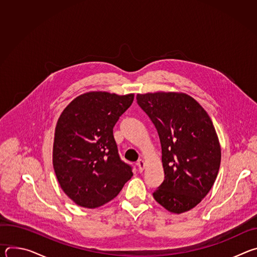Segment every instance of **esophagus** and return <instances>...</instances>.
<instances>
[{
    "mask_svg": "<svg viewBox=\"0 0 257 257\" xmlns=\"http://www.w3.org/2000/svg\"><path fill=\"white\" fill-rule=\"evenodd\" d=\"M136 165H137V167H138V171L141 173V172L144 170V166H145L144 161L140 159V160H138V162L136 163Z\"/></svg>",
    "mask_w": 257,
    "mask_h": 257,
    "instance_id": "1",
    "label": "esophagus"
}]
</instances>
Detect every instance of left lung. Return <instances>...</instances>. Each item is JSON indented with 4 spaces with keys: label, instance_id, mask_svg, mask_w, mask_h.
Returning a JSON list of instances; mask_svg holds the SVG:
<instances>
[{
    "label": "left lung",
    "instance_id": "left-lung-1",
    "mask_svg": "<svg viewBox=\"0 0 257 257\" xmlns=\"http://www.w3.org/2000/svg\"><path fill=\"white\" fill-rule=\"evenodd\" d=\"M136 99L156 126L162 145L165 180L154 198L173 213L188 211L209 192L221 165L213 124L186 93H138Z\"/></svg>",
    "mask_w": 257,
    "mask_h": 257
}]
</instances>
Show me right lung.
<instances>
[{"mask_svg":"<svg viewBox=\"0 0 257 257\" xmlns=\"http://www.w3.org/2000/svg\"><path fill=\"white\" fill-rule=\"evenodd\" d=\"M134 94L90 91L73 99L56 126L53 166L62 190L77 205L95 208L114 199L133 176L121 161L113 128Z\"/></svg>","mask_w":257,"mask_h":257,"instance_id":"obj_1","label":"right lung"}]
</instances>
